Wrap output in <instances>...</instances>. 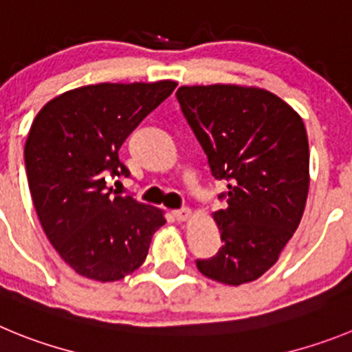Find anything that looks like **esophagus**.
<instances>
[{
	"label": "esophagus",
	"mask_w": 352,
	"mask_h": 352,
	"mask_svg": "<svg viewBox=\"0 0 352 352\" xmlns=\"http://www.w3.org/2000/svg\"><path fill=\"white\" fill-rule=\"evenodd\" d=\"M172 215H173V219H175V221L184 222V221H187V219H189V217H191V210H189V208L173 210Z\"/></svg>",
	"instance_id": "1"
}]
</instances>
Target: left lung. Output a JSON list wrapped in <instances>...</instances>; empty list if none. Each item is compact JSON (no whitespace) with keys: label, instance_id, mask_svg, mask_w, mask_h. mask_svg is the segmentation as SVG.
<instances>
[{"label":"left lung","instance_id":"8db88e82","mask_svg":"<svg viewBox=\"0 0 352 352\" xmlns=\"http://www.w3.org/2000/svg\"><path fill=\"white\" fill-rule=\"evenodd\" d=\"M184 118L224 180L213 213L222 248L196 267L224 285L261 278L298 228L309 191V144L302 118L274 94L236 85L180 87Z\"/></svg>","mask_w":352,"mask_h":352}]
</instances>
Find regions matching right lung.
<instances>
[{
  "label": "right lung",
  "mask_w": 352,
  "mask_h": 352,
  "mask_svg": "<svg viewBox=\"0 0 352 352\" xmlns=\"http://www.w3.org/2000/svg\"><path fill=\"white\" fill-rule=\"evenodd\" d=\"M175 81L98 83L65 91L34 118L24 147L41 228L65 264L95 281L142 265L163 212L107 186L130 177L120 147L175 90Z\"/></svg>",
  "instance_id": "obj_1"
}]
</instances>
